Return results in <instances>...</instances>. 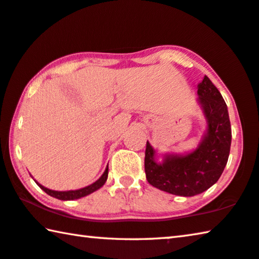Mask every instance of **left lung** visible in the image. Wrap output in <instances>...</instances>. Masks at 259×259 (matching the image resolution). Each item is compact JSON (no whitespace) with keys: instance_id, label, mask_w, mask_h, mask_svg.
I'll use <instances>...</instances> for the list:
<instances>
[{"instance_id":"8db88e82","label":"left lung","mask_w":259,"mask_h":259,"mask_svg":"<svg viewBox=\"0 0 259 259\" xmlns=\"http://www.w3.org/2000/svg\"><path fill=\"white\" fill-rule=\"evenodd\" d=\"M197 94L207 130L196 149L187 155H166L162 163H157L155 150L147 141L145 171L148 182L179 196H194L214 185L226 166L231 150V122L222 94L206 75L198 83Z\"/></svg>"}]
</instances>
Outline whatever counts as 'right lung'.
<instances>
[{"instance_id":"right-lung-1","label":"right lung","mask_w":259,"mask_h":259,"mask_svg":"<svg viewBox=\"0 0 259 259\" xmlns=\"http://www.w3.org/2000/svg\"><path fill=\"white\" fill-rule=\"evenodd\" d=\"M108 173H109V167L107 166L105 168V171L102 177L100 178L99 180L95 181L94 184H92L90 186H87V187L81 188V189H77V190H67V192H57V190H52V189H48L44 187V186L40 185L39 182H36L37 186L46 192L50 196H53L55 198H58V200H62V201H71V200H77V198L80 197H83V196H87V195H90L92 193H94L95 190L100 189L102 186L105 184V181L108 179Z\"/></svg>"}]
</instances>
